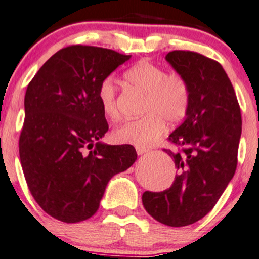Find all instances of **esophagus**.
I'll list each match as a JSON object with an SVG mask.
<instances>
[{
	"instance_id": "1",
	"label": "esophagus",
	"mask_w": 259,
	"mask_h": 259,
	"mask_svg": "<svg viewBox=\"0 0 259 259\" xmlns=\"http://www.w3.org/2000/svg\"><path fill=\"white\" fill-rule=\"evenodd\" d=\"M147 151H149V149H146V147H136V152H138V155H144V153Z\"/></svg>"
}]
</instances>
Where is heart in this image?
I'll list each match as a JSON object with an SVG mask.
<instances>
[{"label": "heart", "mask_w": 259, "mask_h": 259, "mask_svg": "<svg viewBox=\"0 0 259 259\" xmlns=\"http://www.w3.org/2000/svg\"><path fill=\"white\" fill-rule=\"evenodd\" d=\"M124 79L130 87L146 95L144 116L127 120L113 132V139L119 144L149 147L163 134L166 121L180 123L189 110L190 91L180 73H167L163 67L149 60H140L124 72ZM98 101L107 118L115 120L119 116L116 88L112 77L104 78L98 87Z\"/></svg>", "instance_id": "b5f03b06"}]
</instances>
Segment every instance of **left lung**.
Masks as SVG:
<instances>
[{
	"mask_svg": "<svg viewBox=\"0 0 259 259\" xmlns=\"http://www.w3.org/2000/svg\"><path fill=\"white\" fill-rule=\"evenodd\" d=\"M166 60L190 91L186 119L169 135L178 175L168 189L145 192L144 208L158 223L182 227L197 223L215 206L237 167L242 119L225 70L199 53L175 50Z\"/></svg>",
	"mask_w": 259,
	"mask_h": 259,
	"instance_id": "1",
	"label": "left lung"
}]
</instances>
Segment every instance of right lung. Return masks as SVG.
<instances>
[{"mask_svg": "<svg viewBox=\"0 0 259 259\" xmlns=\"http://www.w3.org/2000/svg\"><path fill=\"white\" fill-rule=\"evenodd\" d=\"M130 55L90 45L59 50L35 73L24 97L19 157L28 188L50 217L90 219L108 182L138 158L132 145L102 144L108 123L98 87Z\"/></svg>", "mask_w": 259, "mask_h": 259, "instance_id": "obj_1", "label": "right lung"}]
</instances>
